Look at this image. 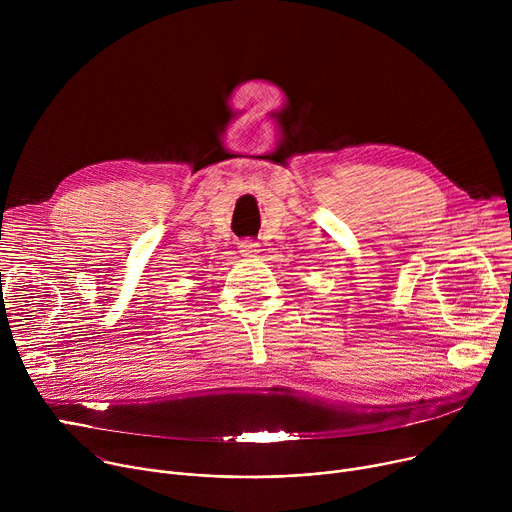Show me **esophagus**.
<instances>
[{
    "label": "esophagus",
    "mask_w": 512,
    "mask_h": 512,
    "mask_svg": "<svg viewBox=\"0 0 512 512\" xmlns=\"http://www.w3.org/2000/svg\"><path fill=\"white\" fill-rule=\"evenodd\" d=\"M239 251H241L243 255L251 257V255L259 253V243H255L253 239H245V241H241V243H239Z\"/></svg>",
    "instance_id": "obj_1"
}]
</instances>
